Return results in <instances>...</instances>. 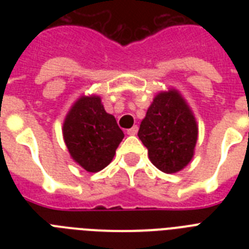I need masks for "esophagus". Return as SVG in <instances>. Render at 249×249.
<instances>
[{"mask_svg":"<svg viewBox=\"0 0 249 249\" xmlns=\"http://www.w3.org/2000/svg\"><path fill=\"white\" fill-rule=\"evenodd\" d=\"M126 133H128L129 136H136L137 133H138V126H137V125H134V126H132L130 129H128V130H126Z\"/></svg>","mask_w":249,"mask_h":249,"instance_id":"34e87169","label":"esophagus"}]
</instances>
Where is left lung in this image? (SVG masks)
Listing matches in <instances>:
<instances>
[{"label": "left lung", "mask_w": 249, "mask_h": 249, "mask_svg": "<svg viewBox=\"0 0 249 249\" xmlns=\"http://www.w3.org/2000/svg\"><path fill=\"white\" fill-rule=\"evenodd\" d=\"M138 137L151 163L164 173H177L191 161L197 141L196 119L178 90L156 94Z\"/></svg>", "instance_id": "8db88e82"}]
</instances>
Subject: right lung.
Masks as SVG:
<instances>
[{
    "instance_id": "1",
    "label": "right lung",
    "mask_w": 249,
    "mask_h": 249,
    "mask_svg": "<svg viewBox=\"0 0 249 249\" xmlns=\"http://www.w3.org/2000/svg\"><path fill=\"white\" fill-rule=\"evenodd\" d=\"M62 130L71 158L90 173H97L112 161L124 138L99 95H81L68 111Z\"/></svg>"
}]
</instances>
